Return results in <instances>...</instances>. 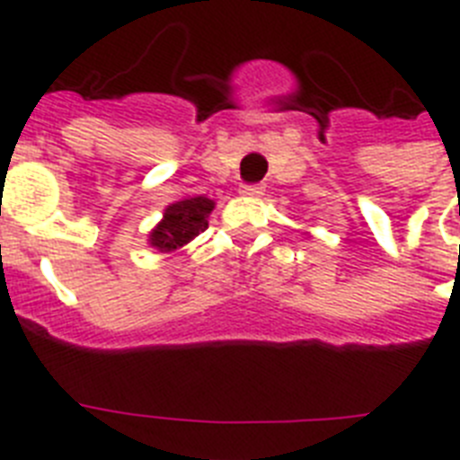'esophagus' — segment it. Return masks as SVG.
<instances>
[{
    "label": "esophagus",
    "instance_id": "1",
    "mask_svg": "<svg viewBox=\"0 0 460 460\" xmlns=\"http://www.w3.org/2000/svg\"><path fill=\"white\" fill-rule=\"evenodd\" d=\"M242 195H251V198H260V195L265 193V186L262 184H242Z\"/></svg>",
    "mask_w": 460,
    "mask_h": 460
}]
</instances>
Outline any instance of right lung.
<instances>
[{
	"mask_svg": "<svg viewBox=\"0 0 460 460\" xmlns=\"http://www.w3.org/2000/svg\"><path fill=\"white\" fill-rule=\"evenodd\" d=\"M211 209H214V200L205 195L172 202L165 207L161 223L149 233V243L161 253H172V251L181 249L190 239L205 233L207 217L211 214Z\"/></svg>",
	"mask_w": 460,
	"mask_h": 460,
	"instance_id": "obj_1",
	"label": "right lung"
}]
</instances>
